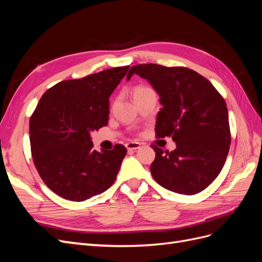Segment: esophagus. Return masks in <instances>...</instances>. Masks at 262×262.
Returning <instances> with one entry per match:
<instances>
[{"label": "esophagus", "mask_w": 262, "mask_h": 262, "mask_svg": "<svg viewBox=\"0 0 262 262\" xmlns=\"http://www.w3.org/2000/svg\"><path fill=\"white\" fill-rule=\"evenodd\" d=\"M125 147L129 150H137L141 147V144L139 143V142H129V143L125 144Z\"/></svg>", "instance_id": "esophagus-1"}]
</instances>
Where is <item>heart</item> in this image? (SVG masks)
Segmentation results:
<instances>
[{
	"label": "heart",
	"instance_id": "heart-1",
	"mask_svg": "<svg viewBox=\"0 0 262 262\" xmlns=\"http://www.w3.org/2000/svg\"><path fill=\"white\" fill-rule=\"evenodd\" d=\"M146 90H148V89H146V87H137L136 91H134V94H133V95L139 94V93H141V92H144V91H146Z\"/></svg>",
	"mask_w": 262,
	"mask_h": 262
}]
</instances>
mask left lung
I'll return each mask as SVG.
<instances>
[{
    "instance_id": "1",
    "label": "left lung",
    "mask_w": 262,
    "mask_h": 262,
    "mask_svg": "<svg viewBox=\"0 0 262 262\" xmlns=\"http://www.w3.org/2000/svg\"><path fill=\"white\" fill-rule=\"evenodd\" d=\"M138 74L160 95L157 138L171 137L176 148L155 145L150 173L172 192L192 195L215 179L225 164L231 144L228 112L224 98L207 78L188 68L158 64L133 66L126 81Z\"/></svg>"
}]
</instances>
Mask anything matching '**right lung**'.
<instances>
[{"instance_id":"1","label":"right lung","mask_w":262,"mask_h":262,"mask_svg":"<svg viewBox=\"0 0 262 262\" xmlns=\"http://www.w3.org/2000/svg\"><path fill=\"white\" fill-rule=\"evenodd\" d=\"M129 66L108 69L47 91L29 121L30 147L45 184L67 200L81 202L112 186L126 148H93L91 132L108 124L109 97Z\"/></svg>"}]
</instances>
